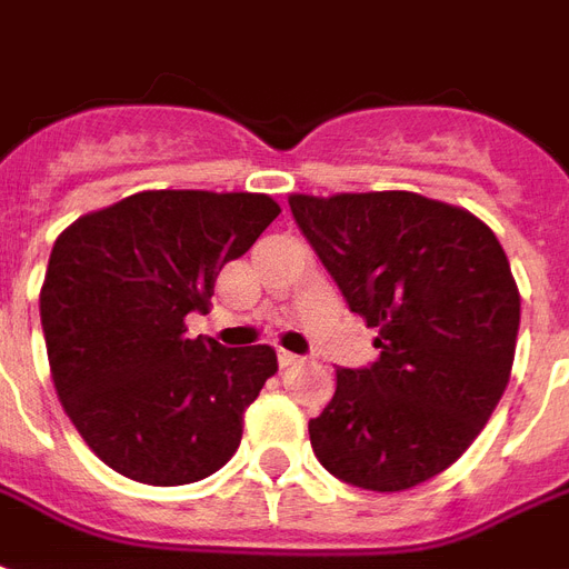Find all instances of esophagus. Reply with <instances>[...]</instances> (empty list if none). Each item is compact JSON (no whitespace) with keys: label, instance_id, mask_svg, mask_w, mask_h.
I'll return each instance as SVG.
<instances>
[{"label":"esophagus","instance_id":"esophagus-1","mask_svg":"<svg viewBox=\"0 0 569 569\" xmlns=\"http://www.w3.org/2000/svg\"><path fill=\"white\" fill-rule=\"evenodd\" d=\"M298 361H301V355L289 352V349H277V363L280 367H295Z\"/></svg>","mask_w":569,"mask_h":569}]
</instances>
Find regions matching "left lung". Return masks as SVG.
<instances>
[{
	"label": "left lung",
	"instance_id": "8db88e82",
	"mask_svg": "<svg viewBox=\"0 0 569 569\" xmlns=\"http://www.w3.org/2000/svg\"><path fill=\"white\" fill-rule=\"evenodd\" d=\"M379 358L337 370L310 445L333 477L400 492L441 475L487 427L510 379L519 292L496 232L409 190L289 197Z\"/></svg>",
	"mask_w": 569,
	"mask_h": 569
}]
</instances>
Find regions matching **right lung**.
Returning <instances> with one entry per match:
<instances>
[{"label":"right lung","instance_id":"obj_1","mask_svg":"<svg viewBox=\"0 0 569 569\" xmlns=\"http://www.w3.org/2000/svg\"><path fill=\"white\" fill-rule=\"evenodd\" d=\"M280 214L266 193L142 190L56 238L41 328L59 400L119 475L181 487L241 445L247 406L277 372L271 346L190 340L214 280Z\"/></svg>","mask_w":569,"mask_h":569}]
</instances>
